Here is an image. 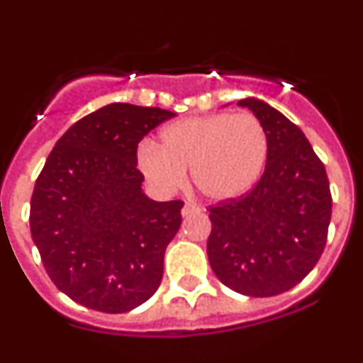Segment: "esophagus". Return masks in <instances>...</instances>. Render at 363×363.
Listing matches in <instances>:
<instances>
[{
  "label": "esophagus",
  "mask_w": 363,
  "mask_h": 363,
  "mask_svg": "<svg viewBox=\"0 0 363 363\" xmlns=\"http://www.w3.org/2000/svg\"><path fill=\"white\" fill-rule=\"evenodd\" d=\"M196 211H199V207H196L195 203L188 202L184 205V207H182V216H189V214H193V212H196Z\"/></svg>",
  "instance_id": "esophagus-1"
}]
</instances>
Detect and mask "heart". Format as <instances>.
Listing matches in <instances>:
<instances>
[{"instance_id": "b5f03b06", "label": "heart", "mask_w": 363, "mask_h": 363, "mask_svg": "<svg viewBox=\"0 0 363 363\" xmlns=\"http://www.w3.org/2000/svg\"><path fill=\"white\" fill-rule=\"evenodd\" d=\"M138 147V168L160 191L184 184L191 168L193 182L212 200H228L250 191L269 156V137L262 121L250 112H219L168 124Z\"/></svg>"}]
</instances>
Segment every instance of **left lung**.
Masks as SVG:
<instances>
[{"label": "left lung", "instance_id": "8db88e82", "mask_svg": "<svg viewBox=\"0 0 363 363\" xmlns=\"http://www.w3.org/2000/svg\"><path fill=\"white\" fill-rule=\"evenodd\" d=\"M269 137L265 172L237 199L208 205V263L225 286L274 296L296 286L320 259L332 218L323 161L296 124L263 101L240 100Z\"/></svg>", "mask_w": 363, "mask_h": 363}]
</instances>
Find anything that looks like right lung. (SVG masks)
I'll return each mask as SVG.
<instances>
[{
	"label": "right lung",
	"mask_w": 363,
	"mask_h": 363,
	"mask_svg": "<svg viewBox=\"0 0 363 363\" xmlns=\"http://www.w3.org/2000/svg\"><path fill=\"white\" fill-rule=\"evenodd\" d=\"M175 113L111 104L77 121L36 179L29 226L47 274L77 303L101 313L135 309L163 277L182 200L142 193L138 142Z\"/></svg>",
	"instance_id": "1"
}]
</instances>
